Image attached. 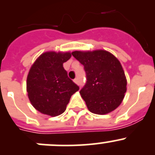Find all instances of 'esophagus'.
<instances>
[{
	"instance_id": "1",
	"label": "esophagus",
	"mask_w": 155,
	"mask_h": 155,
	"mask_svg": "<svg viewBox=\"0 0 155 155\" xmlns=\"http://www.w3.org/2000/svg\"><path fill=\"white\" fill-rule=\"evenodd\" d=\"M73 82H74L76 84L79 83V80H78V79H75L74 80H73Z\"/></svg>"
}]
</instances>
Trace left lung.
<instances>
[{
	"label": "left lung",
	"instance_id": "obj_1",
	"mask_svg": "<svg viewBox=\"0 0 155 155\" xmlns=\"http://www.w3.org/2000/svg\"><path fill=\"white\" fill-rule=\"evenodd\" d=\"M72 54L86 73V84L79 93L88 110L105 115L119 107L127 91V79L118 58L103 49L75 51Z\"/></svg>",
	"mask_w": 155,
	"mask_h": 155
}]
</instances>
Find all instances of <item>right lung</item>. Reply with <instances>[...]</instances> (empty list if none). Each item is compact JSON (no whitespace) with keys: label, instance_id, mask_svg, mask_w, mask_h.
<instances>
[{"label":"right lung","instance_id":"right-lung-1","mask_svg":"<svg viewBox=\"0 0 155 155\" xmlns=\"http://www.w3.org/2000/svg\"><path fill=\"white\" fill-rule=\"evenodd\" d=\"M70 51H46L34 61L27 77V92L32 106L41 113L54 117L66 110L70 97L79 87L70 79L63 64Z\"/></svg>","mask_w":155,"mask_h":155}]
</instances>
